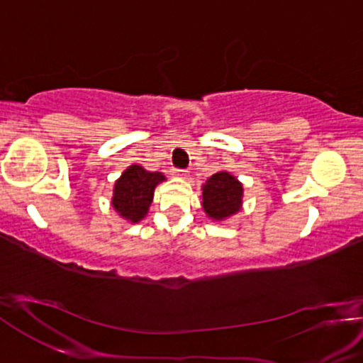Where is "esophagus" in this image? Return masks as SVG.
I'll return each instance as SVG.
<instances>
[{"label":"esophagus","mask_w":363,"mask_h":363,"mask_svg":"<svg viewBox=\"0 0 363 363\" xmlns=\"http://www.w3.org/2000/svg\"><path fill=\"white\" fill-rule=\"evenodd\" d=\"M172 174H174V175H175V177H178V178H186V177H188L186 170H178V169H174V170H172Z\"/></svg>","instance_id":"obj_1"}]
</instances>
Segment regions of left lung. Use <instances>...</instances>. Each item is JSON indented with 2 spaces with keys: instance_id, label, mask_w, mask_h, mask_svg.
Instances as JSON below:
<instances>
[{
  "instance_id": "8db88e82",
  "label": "left lung",
  "mask_w": 363,
  "mask_h": 363,
  "mask_svg": "<svg viewBox=\"0 0 363 363\" xmlns=\"http://www.w3.org/2000/svg\"><path fill=\"white\" fill-rule=\"evenodd\" d=\"M201 189V206L213 222H224L242 211L243 185L230 172H216Z\"/></svg>"
}]
</instances>
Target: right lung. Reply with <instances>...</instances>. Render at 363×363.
Returning <instances> with one entry per match:
<instances>
[{
  "instance_id": "add662e5",
  "label": "right lung",
  "mask_w": 363,
  "mask_h": 363,
  "mask_svg": "<svg viewBox=\"0 0 363 363\" xmlns=\"http://www.w3.org/2000/svg\"><path fill=\"white\" fill-rule=\"evenodd\" d=\"M162 182L165 177L160 172H149L141 164H131L115 182L111 208L121 219L138 224L147 216L155 188Z\"/></svg>"
}]
</instances>
